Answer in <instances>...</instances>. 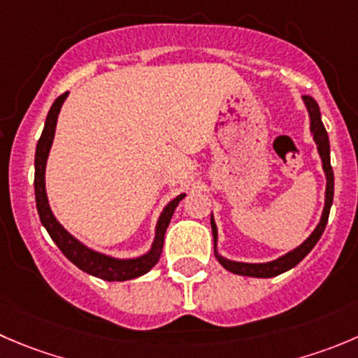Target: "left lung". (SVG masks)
I'll list each match as a JSON object with an SVG mask.
<instances>
[{
    "label": "left lung",
    "mask_w": 358,
    "mask_h": 358,
    "mask_svg": "<svg viewBox=\"0 0 358 358\" xmlns=\"http://www.w3.org/2000/svg\"><path fill=\"white\" fill-rule=\"evenodd\" d=\"M303 101L306 105L308 113H310V129L313 134V140L317 143L318 154L322 159V168L325 171V178H327V187H325V206L322 211V218L318 222L317 229L310 234V238L299 245L297 248H294L292 252L285 253V255L278 257L276 260L271 262H260V264H252V262H236V260H229L225 257H222L217 252V224L213 220V215H211V232H213V243H215V257H217L218 262L227 269V271L234 273V275L241 276H253V278H273V276H278L282 273L289 271L294 266L301 262L308 253L313 250V246L317 245L320 236L324 234L325 225H327L329 213H331L332 206V197H334V173H332L331 166V145H329V134L325 131L324 122H322L320 108H318L317 101L310 96H303Z\"/></svg>",
    "instance_id": "obj_1"
}]
</instances>
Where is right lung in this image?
Here are the masks:
<instances>
[{
  "instance_id": "1",
  "label": "right lung",
  "mask_w": 358,
  "mask_h": 358,
  "mask_svg": "<svg viewBox=\"0 0 358 358\" xmlns=\"http://www.w3.org/2000/svg\"><path fill=\"white\" fill-rule=\"evenodd\" d=\"M69 92L59 96L54 105L48 110L47 120H45L43 133L36 143V154H34V196H36V210L40 215L41 225L47 229L50 238L54 239L55 245L59 246L66 259L71 260L78 269L96 276V278L106 280V282H126V280L138 278L145 275L159 262V257L162 253V245H164V234L171 222L175 208L178 206L180 201L185 197V194H180L175 199L169 201L159 217L157 225H155V238L152 243V248L145 255L136 257V259H115V257L105 255L96 250L89 248L83 243H80L75 236L69 234L64 227L54 217L48 204L47 190H45V168H47L48 152H50L52 141H54L55 126H57V117L61 112V106L64 99L68 98Z\"/></svg>"
}]
</instances>
